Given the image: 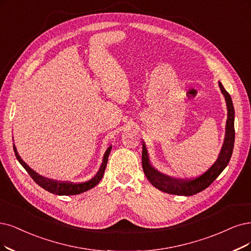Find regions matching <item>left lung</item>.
<instances>
[{
	"mask_svg": "<svg viewBox=\"0 0 251 251\" xmlns=\"http://www.w3.org/2000/svg\"><path fill=\"white\" fill-rule=\"evenodd\" d=\"M219 88L221 93L224 94L227 106V120H226V136L225 142L222 145L221 151L215 163L213 164L211 168L203 173L200 177L192 179V180H178L171 177H168L157 170H155L149 160V155H148L147 148L145 143L143 142V153H142V163H143V170L146 175L147 179L150 181V183L154 187L158 188L159 190L171 193V194H177V196H185L189 197L197 194L202 190H205L207 187L214 182V180L224 171L226 165L229 162V159L233 154L234 150V143H235V109L233 105V101L229 96L228 93L222 86V83L218 81Z\"/></svg>",
	"mask_w": 251,
	"mask_h": 251,
	"instance_id": "8db88e82",
	"label": "left lung"
}]
</instances>
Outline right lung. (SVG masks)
Here are the masks:
<instances>
[{"instance_id":"1","label":"right lung","mask_w":251,"mask_h":251,"mask_svg":"<svg viewBox=\"0 0 251 251\" xmlns=\"http://www.w3.org/2000/svg\"><path fill=\"white\" fill-rule=\"evenodd\" d=\"M13 150L15 153V156L17 160L20 161V163L24 166V169L29 173L31 176V178L41 186L43 189L46 191H49L53 194H58V196H75V194H79L85 192L89 189H92L93 187H95L96 185L99 183V181L103 177V174L106 168L107 164V159L108 156L111 150V146L107 148V150L105 151V154L103 156V160H102L101 166L98 171V173L95 175V177H93L91 180L87 182H82V183H71V182H61V181H55V180H50L48 178H44L42 176L38 175L36 172H34L29 165H27L22 158L21 156L18 155L17 150L15 146L13 145Z\"/></svg>"}]
</instances>
